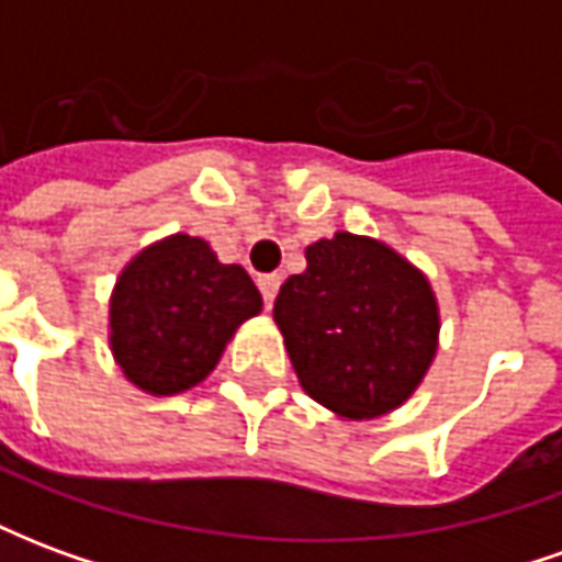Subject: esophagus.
Returning a JSON list of instances; mask_svg holds the SVG:
<instances>
[{
  "label": "esophagus",
  "mask_w": 562,
  "mask_h": 562,
  "mask_svg": "<svg viewBox=\"0 0 562 562\" xmlns=\"http://www.w3.org/2000/svg\"><path fill=\"white\" fill-rule=\"evenodd\" d=\"M282 285V277L280 273H261L258 277V289H261V294H265V304H273V297H277V292H280Z\"/></svg>",
  "instance_id": "obj_1"
}]
</instances>
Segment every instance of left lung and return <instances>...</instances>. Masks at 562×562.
<instances>
[{
	"label": "left lung",
	"instance_id": "8db88e82",
	"mask_svg": "<svg viewBox=\"0 0 562 562\" xmlns=\"http://www.w3.org/2000/svg\"><path fill=\"white\" fill-rule=\"evenodd\" d=\"M273 322L301 389L355 422L409 401L439 342L427 277L382 240L349 232L306 246V270L282 282Z\"/></svg>",
	"mask_w": 562,
	"mask_h": 562
}]
</instances>
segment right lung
Returning <instances> with one entry per match:
<instances>
[{
    "instance_id": "1",
    "label": "right lung",
    "mask_w": 562,
    "mask_h": 562,
    "mask_svg": "<svg viewBox=\"0 0 562 562\" xmlns=\"http://www.w3.org/2000/svg\"><path fill=\"white\" fill-rule=\"evenodd\" d=\"M261 313L240 265H222L207 240L171 234L128 261L111 294V352L132 385L156 397L195 389L225 342Z\"/></svg>"
}]
</instances>
